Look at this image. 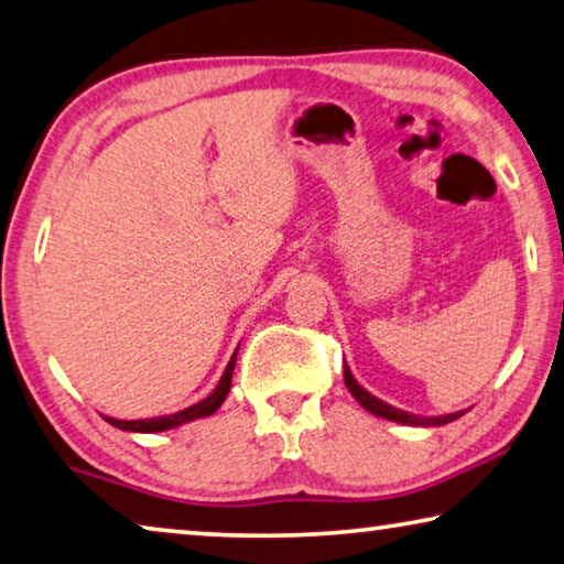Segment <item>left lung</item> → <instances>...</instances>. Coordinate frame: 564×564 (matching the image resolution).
<instances>
[{
	"instance_id": "1",
	"label": "left lung",
	"mask_w": 564,
	"mask_h": 564,
	"mask_svg": "<svg viewBox=\"0 0 564 564\" xmlns=\"http://www.w3.org/2000/svg\"><path fill=\"white\" fill-rule=\"evenodd\" d=\"M344 381L348 391H351V397L359 401V404L371 411L373 416H381V419H389V422H397V424H411V426H442V424H449L454 419L464 416V411H454V414H444V416H419V414H409V411H401L397 406L387 404V401L377 399L373 394H369L359 381L354 379V373L348 366L344 364Z\"/></svg>"
}]
</instances>
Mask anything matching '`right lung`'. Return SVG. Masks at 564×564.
Returning a JSON list of instances; mask_svg holds the SVG:
<instances>
[{
	"label": "right lung",
	"instance_id": "add662e5",
	"mask_svg": "<svg viewBox=\"0 0 564 564\" xmlns=\"http://www.w3.org/2000/svg\"><path fill=\"white\" fill-rule=\"evenodd\" d=\"M236 356H238V348H236V354L230 356V361H228V366H226V371H223L218 387L213 389V394H208L203 401H198V404H193V406H187V409H183V411H177V414H167V416L135 419V422H122V419L105 416V422L112 424V426H118V429H122V432L155 434V432H165V429H175V426H181V424L195 422V419H203V416L216 414L223 401H226L228 391H230V379H234V369H236Z\"/></svg>",
	"mask_w": 564,
	"mask_h": 564
}]
</instances>
